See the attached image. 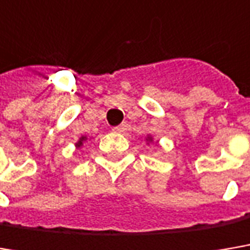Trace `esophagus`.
Wrapping results in <instances>:
<instances>
[{
    "label": "esophagus",
    "mask_w": 250,
    "mask_h": 250,
    "mask_svg": "<svg viewBox=\"0 0 250 250\" xmlns=\"http://www.w3.org/2000/svg\"><path fill=\"white\" fill-rule=\"evenodd\" d=\"M125 130H127V125H120L113 127V131H114V133H125Z\"/></svg>",
    "instance_id": "34e87169"
}]
</instances>
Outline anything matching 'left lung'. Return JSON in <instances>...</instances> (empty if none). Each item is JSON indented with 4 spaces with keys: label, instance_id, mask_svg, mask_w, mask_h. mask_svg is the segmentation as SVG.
<instances>
[{
    "label": "left lung",
    "instance_id": "obj_1",
    "mask_svg": "<svg viewBox=\"0 0 250 250\" xmlns=\"http://www.w3.org/2000/svg\"><path fill=\"white\" fill-rule=\"evenodd\" d=\"M147 141H153V139L151 137H147Z\"/></svg>",
    "mask_w": 250,
    "mask_h": 250
}]
</instances>
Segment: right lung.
<instances>
[{
	"instance_id": "obj_1",
	"label": "right lung",
	"mask_w": 250,
	"mask_h": 250,
	"mask_svg": "<svg viewBox=\"0 0 250 250\" xmlns=\"http://www.w3.org/2000/svg\"><path fill=\"white\" fill-rule=\"evenodd\" d=\"M84 141H86V137H81V139H79V141L76 143V147H78V148H81Z\"/></svg>"
}]
</instances>
